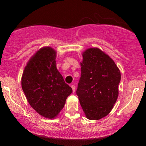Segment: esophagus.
I'll use <instances>...</instances> for the list:
<instances>
[{
	"instance_id": "obj_1",
	"label": "esophagus",
	"mask_w": 146,
	"mask_h": 146,
	"mask_svg": "<svg viewBox=\"0 0 146 146\" xmlns=\"http://www.w3.org/2000/svg\"><path fill=\"white\" fill-rule=\"evenodd\" d=\"M71 88H72V89H73V93H75V86H74V85H71Z\"/></svg>"
}]
</instances>
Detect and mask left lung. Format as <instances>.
Instances as JSON below:
<instances>
[{"mask_svg":"<svg viewBox=\"0 0 146 146\" xmlns=\"http://www.w3.org/2000/svg\"><path fill=\"white\" fill-rule=\"evenodd\" d=\"M76 93L86 118L99 120L113 109L119 95L121 73L115 62L98 48L82 53Z\"/></svg>","mask_w":146,"mask_h":146,"instance_id":"8db88e82","label":"left lung"}]
</instances>
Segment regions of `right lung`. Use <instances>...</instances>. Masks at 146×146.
<instances>
[{
	"label": "right lung",
	"mask_w": 146,
	"mask_h": 146,
	"mask_svg": "<svg viewBox=\"0 0 146 146\" xmlns=\"http://www.w3.org/2000/svg\"><path fill=\"white\" fill-rule=\"evenodd\" d=\"M56 51L40 48L25 67L21 85L27 102L41 116L53 119L61 111L73 92L56 67Z\"/></svg>",
	"instance_id": "right-lung-1"
}]
</instances>
